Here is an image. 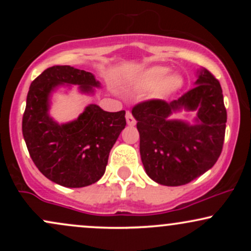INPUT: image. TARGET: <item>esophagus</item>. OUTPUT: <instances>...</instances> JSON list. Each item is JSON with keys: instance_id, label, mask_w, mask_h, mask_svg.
Returning a JSON list of instances; mask_svg holds the SVG:
<instances>
[{"instance_id": "1", "label": "esophagus", "mask_w": 251, "mask_h": 251, "mask_svg": "<svg viewBox=\"0 0 251 251\" xmlns=\"http://www.w3.org/2000/svg\"><path fill=\"white\" fill-rule=\"evenodd\" d=\"M126 122H127V125L134 126L135 125V119L132 116V113L129 111L126 112Z\"/></svg>"}]
</instances>
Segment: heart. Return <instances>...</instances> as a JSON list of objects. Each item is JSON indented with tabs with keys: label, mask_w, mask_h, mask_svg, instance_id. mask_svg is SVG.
Instances as JSON below:
<instances>
[{
	"label": "heart",
	"mask_w": 251,
	"mask_h": 251,
	"mask_svg": "<svg viewBox=\"0 0 251 251\" xmlns=\"http://www.w3.org/2000/svg\"><path fill=\"white\" fill-rule=\"evenodd\" d=\"M169 72V68L164 67V66H153V67L149 68L143 74L144 85L149 88H153L158 86L157 94L160 97L174 93L183 86V79L177 74H172V75L165 78Z\"/></svg>",
	"instance_id": "obj_1"
}]
</instances>
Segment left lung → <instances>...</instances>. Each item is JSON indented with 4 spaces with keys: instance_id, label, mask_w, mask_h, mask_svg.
Wrapping results in <instances>:
<instances>
[{
    "instance_id": "8db88e82",
    "label": "left lung",
    "mask_w": 251,
    "mask_h": 251,
    "mask_svg": "<svg viewBox=\"0 0 251 251\" xmlns=\"http://www.w3.org/2000/svg\"><path fill=\"white\" fill-rule=\"evenodd\" d=\"M195 85L178 100L152 99L132 109L144 169L162 185L179 186L196 179L215 165L223 149L226 109L220 81L203 68ZM181 109L198 112L194 126L169 119Z\"/></svg>"
}]
</instances>
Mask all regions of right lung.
Masks as SVG:
<instances>
[{
	"label": "right lung",
	"instance_id": "right-lung-1",
	"mask_svg": "<svg viewBox=\"0 0 251 251\" xmlns=\"http://www.w3.org/2000/svg\"><path fill=\"white\" fill-rule=\"evenodd\" d=\"M77 85L81 93L100 87L92 73L53 66L31 82L22 118V133L30 158L48 179L66 188H83L105 174L108 155L125 128V111L106 112L91 103L71 123L50 116V98L59 86Z\"/></svg>",
	"mask_w": 251,
	"mask_h": 251
}]
</instances>
